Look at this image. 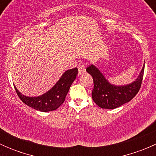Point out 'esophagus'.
<instances>
[{
  "label": "esophagus",
  "mask_w": 156,
  "mask_h": 156,
  "mask_svg": "<svg viewBox=\"0 0 156 156\" xmlns=\"http://www.w3.org/2000/svg\"><path fill=\"white\" fill-rule=\"evenodd\" d=\"M78 73L79 74L84 73L86 70L85 66H84V64H82V63H80L79 65L78 66Z\"/></svg>",
  "instance_id": "esophagus-1"
}]
</instances>
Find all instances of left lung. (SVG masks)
<instances>
[{"mask_svg": "<svg viewBox=\"0 0 156 156\" xmlns=\"http://www.w3.org/2000/svg\"><path fill=\"white\" fill-rule=\"evenodd\" d=\"M86 71L92 76L94 89L92 98L96 104L102 108L113 109L131 100L140 89L144 78V67L136 81L125 86H115L110 84L103 74L91 65Z\"/></svg>", "mask_w": 156, "mask_h": 156, "instance_id": "1", "label": "left lung"}]
</instances>
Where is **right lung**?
Listing matches in <instances>:
<instances>
[{
  "label": "right lung",
  "instance_id": "obj_1",
  "mask_svg": "<svg viewBox=\"0 0 156 156\" xmlns=\"http://www.w3.org/2000/svg\"><path fill=\"white\" fill-rule=\"evenodd\" d=\"M78 69L67 70L58 82L50 90L41 96L37 97H29L22 95L15 87L16 92L20 100L30 107L41 112H50L56 110L65 101L69 88L76 78Z\"/></svg>",
  "mask_w": 156,
  "mask_h": 156
}]
</instances>
